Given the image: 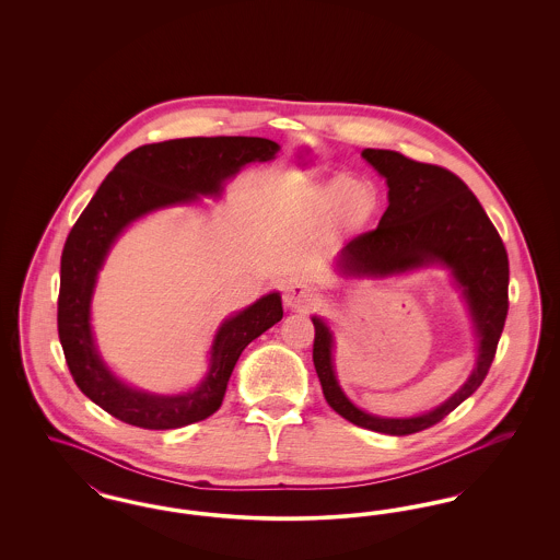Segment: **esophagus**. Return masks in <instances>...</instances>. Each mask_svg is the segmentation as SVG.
Segmentation results:
<instances>
[{
	"mask_svg": "<svg viewBox=\"0 0 560 560\" xmlns=\"http://www.w3.org/2000/svg\"><path fill=\"white\" fill-rule=\"evenodd\" d=\"M283 302L290 311L306 313L315 306V293L311 292V288H306L304 283L293 281L283 290Z\"/></svg>",
	"mask_w": 560,
	"mask_h": 560,
	"instance_id": "1",
	"label": "esophagus"
}]
</instances>
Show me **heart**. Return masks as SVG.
<instances>
[{
  "instance_id": "b5f03b06",
  "label": "heart",
  "mask_w": 560,
  "mask_h": 560,
  "mask_svg": "<svg viewBox=\"0 0 560 560\" xmlns=\"http://www.w3.org/2000/svg\"><path fill=\"white\" fill-rule=\"evenodd\" d=\"M348 190H350V183L347 178H334L327 183H320L317 187L308 188L302 197L300 210L311 215V218H331L334 213L338 212L347 199ZM365 192H359L354 197V220L352 224L357 229H363L372 222L375 210H377V195L370 185H365Z\"/></svg>"
}]
</instances>
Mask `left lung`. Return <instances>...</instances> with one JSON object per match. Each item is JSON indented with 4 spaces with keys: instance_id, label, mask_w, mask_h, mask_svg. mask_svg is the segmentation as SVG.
Masks as SVG:
<instances>
[{
    "instance_id": "8db88e82",
    "label": "left lung",
    "mask_w": 560,
    "mask_h": 560,
    "mask_svg": "<svg viewBox=\"0 0 560 560\" xmlns=\"http://www.w3.org/2000/svg\"><path fill=\"white\" fill-rule=\"evenodd\" d=\"M361 158L386 180L388 208L375 231L338 252L334 270L345 279H386L418 268H447L466 302L477 345L475 368L450 399L420 416L384 418L348 399L334 365V331L313 315V361L329 407L354 427L402 436L434 427L482 384L506 323L508 254L475 192L450 170L384 149H365Z\"/></svg>"
}]
</instances>
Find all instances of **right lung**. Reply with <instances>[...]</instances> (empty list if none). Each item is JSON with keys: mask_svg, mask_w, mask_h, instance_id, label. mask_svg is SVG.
<instances>
[{"mask_svg": "<svg viewBox=\"0 0 560 560\" xmlns=\"http://www.w3.org/2000/svg\"><path fill=\"white\" fill-rule=\"evenodd\" d=\"M281 147L256 136L176 138L133 149L119 161L81 212L60 258L58 338L81 393L113 418L170 430L201 422L222 405L243 348L283 317L281 293L270 292L220 323L203 380L187 393L136 388L110 372L92 329V298L115 241L149 213L222 197L224 185L249 163L275 160Z\"/></svg>", "mask_w": 560, "mask_h": 560, "instance_id": "1", "label": "right lung"}]
</instances>
